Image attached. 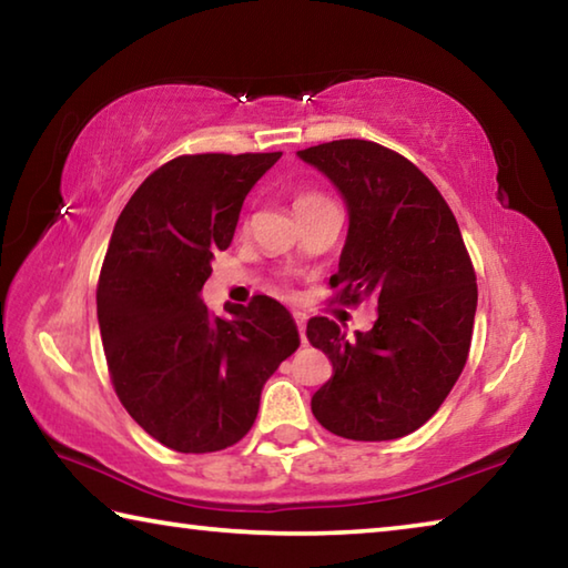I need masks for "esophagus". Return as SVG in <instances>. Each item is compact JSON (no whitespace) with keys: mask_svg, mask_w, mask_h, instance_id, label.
<instances>
[{"mask_svg":"<svg viewBox=\"0 0 568 568\" xmlns=\"http://www.w3.org/2000/svg\"><path fill=\"white\" fill-rule=\"evenodd\" d=\"M295 323H297V331H301V341L305 343V315L295 313Z\"/></svg>","mask_w":568,"mask_h":568,"instance_id":"34e87169","label":"esophagus"}]
</instances>
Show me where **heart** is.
Wrapping results in <instances>:
<instances>
[{"label": "heart", "instance_id": "1", "mask_svg": "<svg viewBox=\"0 0 568 568\" xmlns=\"http://www.w3.org/2000/svg\"><path fill=\"white\" fill-rule=\"evenodd\" d=\"M328 197H323L321 192H297L295 197V210H303V207H313L318 203H325Z\"/></svg>", "mask_w": 568, "mask_h": 568}]
</instances>
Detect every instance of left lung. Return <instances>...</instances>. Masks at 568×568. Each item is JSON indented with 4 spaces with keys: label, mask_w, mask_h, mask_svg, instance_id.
Instances as JSON below:
<instances>
[{
    "label": "left lung",
    "mask_w": 568,
    "mask_h": 568,
    "mask_svg": "<svg viewBox=\"0 0 568 568\" xmlns=\"http://www.w3.org/2000/svg\"><path fill=\"white\" fill-rule=\"evenodd\" d=\"M348 207L341 297H373L371 331L348 335L328 318L307 321V341L333 363L311 400L331 434L393 440L420 428L464 371L476 318V275L454 213L434 182L376 142L333 140L297 150Z\"/></svg>",
    "instance_id": "obj_1"
}]
</instances>
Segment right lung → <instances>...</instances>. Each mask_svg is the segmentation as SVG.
I'll use <instances>...</instances> for the list:
<instances>
[{
	"label": "right lung",
	"mask_w": 568,
	"mask_h": 568,
	"mask_svg": "<svg viewBox=\"0 0 568 568\" xmlns=\"http://www.w3.org/2000/svg\"><path fill=\"white\" fill-rule=\"evenodd\" d=\"M283 152L182 155L124 205L104 255L98 321L122 406L162 446L210 454L253 428L265 381L301 345L273 297L203 303L217 250L233 243L245 195Z\"/></svg>",
	"instance_id": "obj_1"
}]
</instances>
